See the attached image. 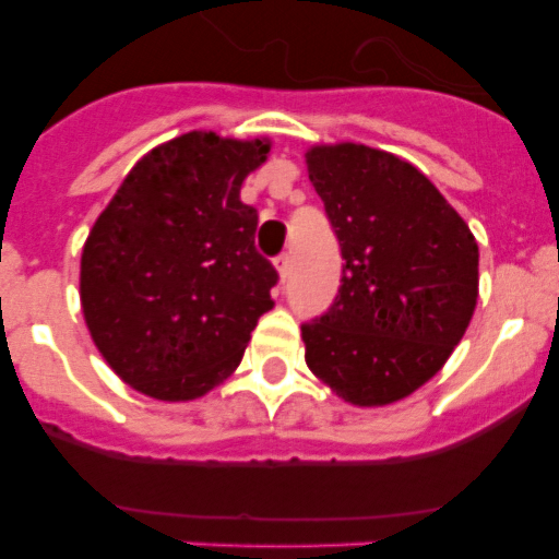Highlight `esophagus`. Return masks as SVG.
<instances>
[{
  "label": "esophagus",
  "instance_id": "34e87169",
  "mask_svg": "<svg viewBox=\"0 0 559 559\" xmlns=\"http://www.w3.org/2000/svg\"><path fill=\"white\" fill-rule=\"evenodd\" d=\"M276 271H280V276H283V280L290 274V254L276 257Z\"/></svg>",
  "mask_w": 559,
  "mask_h": 559
}]
</instances>
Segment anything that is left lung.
<instances>
[{
	"label": "left lung",
	"instance_id": "1",
	"mask_svg": "<svg viewBox=\"0 0 559 559\" xmlns=\"http://www.w3.org/2000/svg\"><path fill=\"white\" fill-rule=\"evenodd\" d=\"M308 173L338 237L333 305L302 324L305 360L353 406H386L442 369L471 324L478 246L414 165L367 145H316Z\"/></svg>",
	"mask_w": 559,
	"mask_h": 559
}]
</instances>
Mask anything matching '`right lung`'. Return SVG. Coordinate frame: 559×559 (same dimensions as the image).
<instances>
[{"label": "right lung", "instance_id": "add662e5", "mask_svg": "<svg viewBox=\"0 0 559 559\" xmlns=\"http://www.w3.org/2000/svg\"><path fill=\"white\" fill-rule=\"evenodd\" d=\"M269 142L192 131L128 173L86 237L81 305L88 333L128 386L192 400L237 369L274 308L280 274L254 249L257 210L240 185Z\"/></svg>", "mask_w": 559, "mask_h": 559}]
</instances>
